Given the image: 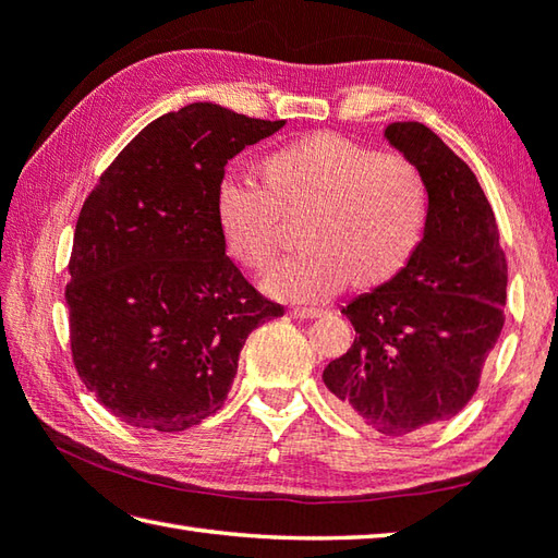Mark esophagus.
I'll use <instances>...</instances> for the list:
<instances>
[{"label":"esophagus","mask_w":558,"mask_h":558,"mask_svg":"<svg viewBox=\"0 0 558 558\" xmlns=\"http://www.w3.org/2000/svg\"><path fill=\"white\" fill-rule=\"evenodd\" d=\"M324 310H316V307H292L290 316L292 319H316V316H322Z\"/></svg>","instance_id":"esophagus-1"}]
</instances>
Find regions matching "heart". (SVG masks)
I'll list each match as a JSON object with an SVG mask.
<instances>
[{
	"instance_id": "1",
	"label": "heart",
	"mask_w": 558,
	"mask_h": 558,
	"mask_svg": "<svg viewBox=\"0 0 558 558\" xmlns=\"http://www.w3.org/2000/svg\"><path fill=\"white\" fill-rule=\"evenodd\" d=\"M264 185L229 173L217 185V225L229 256L254 272L280 254L282 222L298 225V256L266 278L290 302L377 290L411 264L428 220V189L401 151H373L338 133H314L260 163Z\"/></svg>"
}]
</instances>
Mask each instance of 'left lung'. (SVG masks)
Masks as SVG:
<instances>
[{
    "label": "left lung",
    "instance_id": "left-lung-1",
    "mask_svg": "<svg viewBox=\"0 0 558 558\" xmlns=\"http://www.w3.org/2000/svg\"><path fill=\"white\" fill-rule=\"evenodd\" d=\"M385 135L418 167L428 220L411 264L343 310L355 341L326 365L324 385L351 418L407 435L474 397L506 322L508 264L474 171L423 123H391Z\"/></svg>",
    "mask_w": 558,
    "mask_h": 558
}]
</instances>
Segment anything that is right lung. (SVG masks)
<instances>
[{"instance_id": "obj_1", "label": "right lung", "mask_w": 558, "mask_h": 558, "mask_svg": "<svg viewBox=\"0 0 558 558\" xmlns=\"http://www.w3.org/2000/svg\"><path fill=\"white\" fill-rule=\"evenodd\" d=\"M286 125L191 104L140 130L86 195L68 310L76 375L128 425L179 433L222 409L256 326L286 314L225 254L227 161Z\"/></svg>"}]
</instances>
